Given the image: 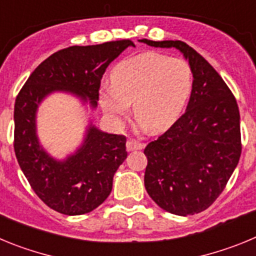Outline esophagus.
Instances as JSON below:
<instances>
[{
    "instance_id": "obj_1",
    "label": "esophagus",
    "mask_w": 256,
    "mask_h": 256,
    "mask_svg": "<svg viewBox=\"0 0 256 256\" xmlns=\"http://www.w3.org/2000/svg\"><path fill=\"white\" fill-rule=\"evenodd\" d=\"M144 148V144L142 142L136 141V140H128L126 141V150L133 151V150H142Z\"/></svg>"
}]
</instances>
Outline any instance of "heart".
Wrapping results in <instances>:
<instances>
[{
    "instance_id": "obj_1",
    "label": "heart",
    "mask_w": 256,
    "mask_h": 256,
    "mask_svg": "<svg viewBox=\"0 0 256 256\" xmlns=\"http://www.w3.org/2000/svg\"><path fill=\"white\" fill-rule=\"evenodd\" d=\"M194 88V72L188 61L159 52H144L118 62L112 84L101 90L106 114L122 120L133 112L142 128L159 133L180 119Z\"/></svg>"
}]
</instances>
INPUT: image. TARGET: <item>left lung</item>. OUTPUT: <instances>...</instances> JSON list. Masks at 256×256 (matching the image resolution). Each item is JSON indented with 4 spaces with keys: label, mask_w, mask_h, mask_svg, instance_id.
Returning a JSON list of instances; mask_svg holds the SVG:
<instances>
[{
    "label": "left lung",
    "mask_w": 256,
    "mask_h": 256,
    "mask_svg": "<svg viewBox=\"0 0 256 256\" xmlns=\"http://www.w3.org/2000/svg\"><path fill=\"white\" fill-rule=\"evenodd\" d=\"M141 42L178 48L194 72L186 112L144 148V187L162 209L194 216L219 198L241 156L237 101L216 70L182 40Z\"/></svg>",
    "instance_id": "obj_1"
}]
</instances>
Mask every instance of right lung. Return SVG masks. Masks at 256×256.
<instances>
[{
	"label": "right lung",
	"mask_w": 256,
	"mask_h": 256,
	"mask_svg": "<svg viewBox=\"0 0 256 256\" xmlns=\"http://www.w3.org/2000/svg\"><path fill=\"white\" fill-rule=\"evenodd\" d=\"M128 46L134 44L120 40L60 50L36 68L18 94L14 110L15 155L36 195L55 212L80 216L102 204L112 192L115 172L126 158V138L91 126L84 144L74 155L64 162L54 160L36 136L38 105L51 92L69 91L84 101L88 98L96 108L106 68Z\"/></svg>",
	"instance_id": "right-lung-1"
}]
</instances>
